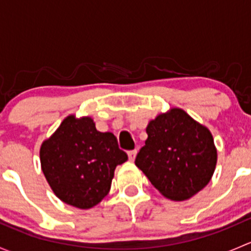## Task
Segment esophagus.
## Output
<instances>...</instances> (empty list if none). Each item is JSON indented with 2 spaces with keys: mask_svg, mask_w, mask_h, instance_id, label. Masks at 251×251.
I'll return each instance as SVG.
<instances>
[{
  "mask_svg": "<svg viewBox=\"0 0 251 251\" xmlns=\"http://www.w3.org/2000/svg\"><path fill=\"white\" fill-rule=\"evenodd\" d=\"M128 159H130V161H133L136 159V155H137V151H128Z\"/></svg>",
  "mask_w": 251,
  "mask_h": 251,
  "instance_id": "1",
  "label": "esophagus"
}]
</instances>
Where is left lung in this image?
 <instances>
[{
  "instance_id": "obj_1",
  "label": "left lung",
  "mask_w": 251,
  "mask_h": 251,
  "mask_svg": "<svg viewBox=\"0 0 251 251\" xmlns=\"http://www.w3.org/2000/svg\"><path fill=\"white\" fill-rule=\"evenodd\" d=\"M146 131L148 138L135 164L165 198L187 201L209 183L217 149L206 126L171 108L149 121Z\"/></svg>"
}]
</instances>
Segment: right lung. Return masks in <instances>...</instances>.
I'll list each match as a JSON object with an SVG mask.
<instances>
[{
    "label": "right lung",
    "instance_id": "obj_1",
    "mask_svg": "<svg viewBox=\"0 0 251 251\" xmlns=\"http://www.w3.org/2000/svg\"><path fill=\"white\" fill-rule=\"evenodd\" d=\"M127 160L111 132H100L91 116L68 115L40 148L41 169L63 203L91 209L109 193L114 171Z\"/></svg>",
    "mask_w": 251,
    "mask_h": 251
}]
</instances>
